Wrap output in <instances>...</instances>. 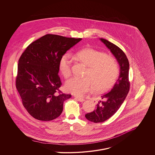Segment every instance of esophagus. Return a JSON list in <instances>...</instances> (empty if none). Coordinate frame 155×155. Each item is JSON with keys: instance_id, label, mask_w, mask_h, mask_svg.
<instances>
[{"instance_id": "34e87169", "label": "esophagus", "mask_w": 155, "mask_h": 155, "mask_svg": "<svg viewBox=\"0 0 155 155\" xmlns=\"http://www.w3.org/2000/svg\"><path fill=\"white\" fill-rule=\"evenodd\" d=\"M74 98L76 99H77L78 101H79V102H84V99L82 98H80V97H74Z\"/></svg>"}]
</instances>
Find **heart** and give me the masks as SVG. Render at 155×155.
<instances>
[{
    "label": "heart",
    "instance_id": "1",
    "mask_svg": "<svg viewBox=\"0 0 155 155\" xmlns=\"http://www.w3.org/2000/svg\"><path fill=\"white\" fill-rule=\"evenodd\" d=\"M73 57L89 67L85 74L89 77H73L68 80L65 89L68 92L82 97L94 91L95 87L97 92L107 91L115 82L119 70L116 61L112 57L92 48H85L76 52ZM72 60L70 54H65L60 59L59 70L65 78L71 75Z\"/></svg>",
    "mask_w": 155,
    "mask_h": 155
}]
</instances>
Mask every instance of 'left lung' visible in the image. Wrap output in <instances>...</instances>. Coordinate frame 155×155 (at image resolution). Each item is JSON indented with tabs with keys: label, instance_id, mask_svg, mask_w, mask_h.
Instances as JSON below:
<instances>
[{
	"label": "left lung",
	"instance_id": "obj_1",
	"mask_svg": "<svg viewBox=\"0 0 155 155\" xmlns=\"http://www.w3.org/2000/svg\"><path fill=\"white\" fill-rule=\"evenodd\" d=\"M100 40L115 57L120 66V74L112 89L101 96V100L99 101L97 108L85 115L87 120L95 123L104 122L111 117L120 108L130 89V66L126 55L121 48L112 42L104 38H100Z\"/></svg>",
	"mask_w": 155,
	"mask_h": 155
}]
</instances>
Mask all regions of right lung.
<instances>
[{
  "label": "right lung",
  "instance_id": "add662e5",
  "mask_svg": "<svg viewBox=\"0 0 155 155\" xmlns=\"http://www.w3.org/2000/svg\"><path fill=\"white\" fill-rule=\"evenodd\" d=\"M82 38L47 34L30 44L18 61L16 87L28 113L41 121H51L63 111L71 95L62 93L59 61Z\"/></svg>",
  "mask_w": 155,
  "mask_h": 155
}]
</instances>
